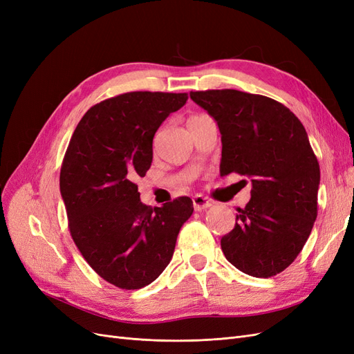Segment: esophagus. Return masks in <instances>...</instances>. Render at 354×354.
Returning <instances> with one entry per match:
<instances>
[{
  "mask_svg": "<svg viewBox=\"0 0 354 354\" xmlns=\"http://www.w3.org/2000/svg\"><path fill=\"white\" fill-rule=\"evenodd\" d=\"M194 208L196 209V211H201V209H205V208H209L211 205H212V202L209 201V199H207L205 196H202V195H196V196H194Z\"/></svg>",
  "mask_w": 354,
  "mask_h": 354,
  "instance_id": "34e87169",
  "label": "esophagus"
}]
</instances>
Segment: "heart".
<instances>
[{
  "label": "heart",
  "mask_w": 354,
  "mask_h": 354,
  "mask_svg": "<svg viewBox=\"0 0 354 354\" xmlns=\"http://www.w3.org/2000/svg\"><path fill=\"white\" fill-rule=\"evenodd\" d=\"M205 118H208V116H205V115H198V116H194V118H190V120H189V122H195V121H201V120H205Z\"/></svg>",
  "instance_id": "heart-1"
}]
</instances>
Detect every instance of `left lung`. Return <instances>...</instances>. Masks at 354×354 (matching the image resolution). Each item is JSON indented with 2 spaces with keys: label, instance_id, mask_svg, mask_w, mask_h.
<instances>
[{
  "label": "left lung",
  "instance_id": "8db88e82",
  "mask_svg": "<svg viewBox=\"0 0 354 354\" xmlns=\"http://www.w3.org/2000/svg\"><path fill=\"white\" fill-rule=\"evenodd\" d=\"M221 134L220 174L251 180V199L238 208L234 229L221 238L226 259L241 272H283L307 242L317 217L319 162L306 128L286 106L238 90L192 91Z\"/></svg>",
  "mask_w": 354,
  "mask_h": 354
}]
</instances>
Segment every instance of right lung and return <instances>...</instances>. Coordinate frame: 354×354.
Listing matches in <instances>:
<instances>
[{
    "instance_id": "obj_1",
    "label": "right lung",
    "mask_w": 354,
    "mask_h": 354,
    "mask_svg": "<svg viewBox=\"0 0 354 354\" xmlns=\"http://www.w3.org/2000/svg\"><path fill=\"white\" fill-rule=\"evenodd\" d=\"M186 102V93L116 95L90 108L69 142L60 194L72 239L93 270L118 288L152 283L194 212L187 196L145 205L134 183L152 165L158 128Z\"/></svg>"
}]
</instances>
